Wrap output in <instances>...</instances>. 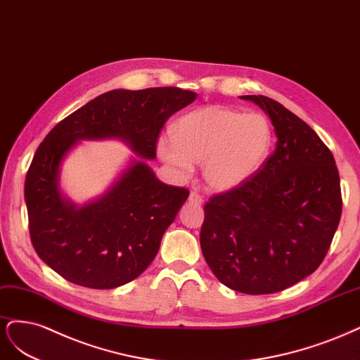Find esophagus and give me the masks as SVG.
<instances>
[{
  "label": "esophagus",
  "instance_id": "1",
  "mask_svg": "<svg viewBox=\"0 0 360 360\" xmlns=\"http://www.w3.org/2000/svg\"><path fill=\"white\" fill-rule=\"evenodd\" d=\"M188 200L191 202V203H195V205H200L202 202H203V199H202V195L197 193V191H191L190 193V197H188Z\"/></svg>",
  "mask_w": 360,
  "mask_h": 360
}]
</instances>
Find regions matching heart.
<instances>
[{
    "label": "heart",
    "instance_id": "heart-1",
    "mask_svg": "<svg viewBox=\"0 0 360 360\" xmlns=\"http://www.w3.org/2000/svg\"><path fill=\"white\" fill-rule=\"evenodd\" d=\"M274 129L262 113H242L224 106H206L178 120L175 137H161L158 154L182 173L203 163L211 188L227 191L256 175L268 158Z\"/></svg>",
    "mask_w": 360,
    "mask_h": 360
}]
</instances>
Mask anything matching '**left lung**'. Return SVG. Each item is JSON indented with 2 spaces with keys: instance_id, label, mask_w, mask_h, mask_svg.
Segmentation results:
<instances>
[{
  "instance_id": "obj_1",
  "label": "left lung",
  "mask_w": 360,
  "mask_h": 360,
  "mask_svg": "<svg viewBox=\"0 0 360 360\" xmlns=\"http://www.w3.org/2000/svg\"><path fill=\"white\" fill-rule=\"evenodd\" d=\"M269 115L276 148L240 187L212 195L200 230L203 257L229 288L281 292L314 272L340 224V173L329 148L293 112L242 96Z\"/></svg>"
}]
</instances>
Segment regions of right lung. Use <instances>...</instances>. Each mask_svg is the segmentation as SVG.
Segmentation results:
<instances>
[{"instance_id":"1","label":"right lung","mask_w":360,"mask_h":360,"mask_svg":"<svg viewBox=\"0 0 360 360\" xmlns=\"http://www.w3.org/2000/svg\"><path fill=\"white\" fill-rule=\"evenodd\" d=\"M195 100L175 86L113 89L58 122L36 150L25 178L30 236L39 257L65 280L89 288L133 281L157 256L161 238L190 191L158 181L141 160L100 199L76 206L60 191V166L77 141L121 139L154 160L173 113Z\"/></svg>"}]
</instances>
